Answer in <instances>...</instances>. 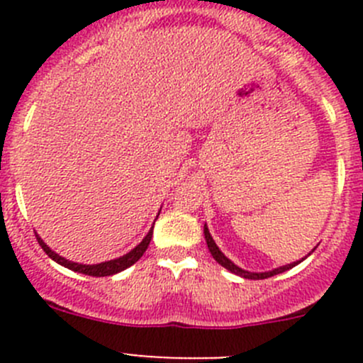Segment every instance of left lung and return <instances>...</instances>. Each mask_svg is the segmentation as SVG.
I'll return each mask as SVG.
<instances>
[{
  "mask_svg": "<svg viewBox=\"0 0 363 363\" xmlns=\"http://www.w3.org/2000/svg\"><path fill=\"white\" fill-rule=\"evenodd\" d=\"M203 233H205V240H207V247H208V251H211L212 258H214L216 262L219 263V265H223V267H225V269H228L230 272L237 274V276H240V277H246V279H267V277H272V276H276V274L284 272V270H290L291 267H295L296 263H298V262L290 263V265L279 267V269H274V270H270V272H259V274L258 272H247V270H242V269H240V267H237L235 263L230 262V259L226 258V256L223 255L221 251H219V247L216 246L214 239H212L211 233H208L207 225L203 226Z\"/></svg>",
  "mask_w": 363,
  "mask_h": 363,
  "instance_id": "8db88e82",
  "label": "left lung"
}]
</instances>
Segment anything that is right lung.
<instances>
[{"instance_id": "right-lung-1", "label": "right lung", "mask_w": 363, "mask_h": 363, "mask_svg": "<svg viewBox=\"0 0 363 363\" xmlns=\"http://www.w3.org/2000/svg\"><path fill=\"white\" fill-rule=\"evenodd\" d=\"M155 228V226H152ZM152 228L149 230L147 235L144 237V240H142L140 244H138L135 250H131L128 255L121 256V258L117 259H111V262H104V263H98V265H80V263H75V262H68L67 258H63V256L56 255L52 250H50L49 246H47L45 242H43L42 239H40L38 235H36V240H38V244L42 246V250L49 255V258H52L54 262H57L60 265L67 267V269L73 270V272H80V274H86V276H93V277H104V276H112V274H117L121 272V270L128 269V267L133 265L135 262H138V259L142 258V255H144L145 250H147L149 242H151L152 239Z\"/></svg>"}]
</instances>
